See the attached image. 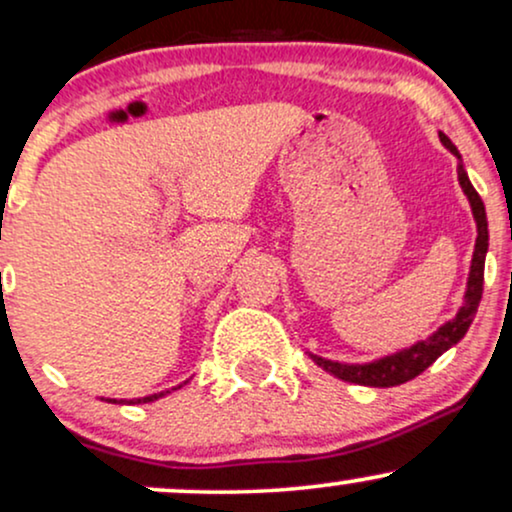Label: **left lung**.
Returning a JSON list of instances; mask_svg holds the SVG:
<instances>
[{"mask_svg":"<svg viewBox=\"0 0 512 512\" xmlns=\"http://www.w3.org/2000/svg\"><path fill=\"white\" fill-rule=\"evenodd\" d=\"M439 140L444 144L451 154H458L456 144H453L444 132H439ZM458 182L463 187L465 197H468L472 206V216H475L477 223V242H475V254H472V266H470V277H468V292H465V304L460 306L456 318L449 320L439 327L432 337L422 339V342L413 344L410 349H403L399 353H391V356H384L380 361L363 363V365H351V363H337L327 361V358L313 356V363L320 365V368L330 372V375L339 377V380L351 382V384H363V387H396V384H403L413 377H418L420 372H425L430 365L437 361L444 351H449L453 344H458L460 339L465 337V332L470 330L472 320H475L477 306L482 301V285H484V258H487L489 249V230H487V211H484L482 199L472 187V182L465 173L463 163H458Z\"/></svg>","mask_w":512,"mask_h":512,"instance_id":"8db88e82","label":"left lung"}]
</instances>
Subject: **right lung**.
<instances>
[{
  "instance_id": "add662e5",
  "label": "right lung",
  "mask_w": 512,
  "mask_h": 512,
  "mask_svg": "<svg viewBox=\"0 0 512 512\" xmlns=\"http://www.w3.org/2000/svg\"><path fill=\"white\" fill-rule=\"evenodd\" d=\"M159 396H163V391H161V394H154V396H144V399H135V401H116V399H109V401H111V403H149V401L159 399Z\"/></svg>"
}]
</instances>
